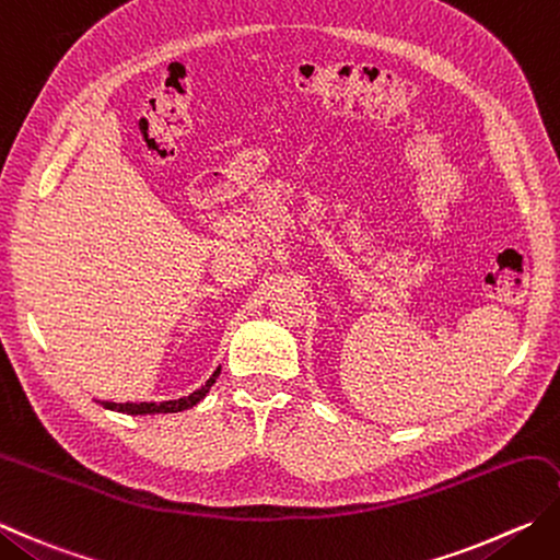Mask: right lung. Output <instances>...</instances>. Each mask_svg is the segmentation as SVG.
I'll list each match as a JSON object with an SVG mask.
<instances>
[{"label":"right lung","mask_w":560,"mask_h":560,"mask_svg":"<svg viewBox=\"0 0 560 560\" xmlns=\"http://www.w3.org/2000/svg\"><path fill=\"white\" fill-rule=\"evenodd\" d=\"M221 369L213 371V376L208 378L199 390H194L191 396H184L179 400H164V402H106L102 400V405L106 410H116V412H126V415H155V412H182L194 408L196 402L206 398V393L211 390V386L215 383Z\"/></svg>","instance_id":"1"}]
</instances>
